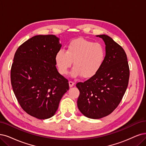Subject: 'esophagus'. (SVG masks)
Returning <instances> with one entry per match:
<instances>
[{
	"label": "esophagus",
	"instance_id": "esophagus-1",
	"mask_svg": "<svg viewBox=\"0 0 146 146\" xmlns=\"http://www.w3.org/2000/svg\"><path fill=\"white\" fill-rule=\"evenodd\" d=\"M68 84H69V87H72L74 85V83L73 82H72V81H69Z\"/></svg>",
	"mask_w": 146,
	"mask_h": 146
}]
</instances>
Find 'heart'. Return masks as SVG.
I'll return each mask as SVG.
<instances>
[{"mask_svg": "<svg viewBox=\"0 0 146 146\" xmlns=\"http://www.w3.org/2000/svg\"><path fill=\"white\" fill-rule=\"evenodd\" d=\"M105 55V48L100 43L79 38L69 43L67 50L59 49L56 52L55 62L59 73L63 76L68 74L73 62L72 76L90 79L99 72Z\"/></svg>", "mask_w": 146, "mask_h": 146, "instance_id": "heart-1", "label": "heart"}]
</instances>
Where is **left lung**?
Returning <instances> with one entry per match:
<instances>
[{"instance_id":"1","label":"left lung","mask_w":146,"mask_h":146,"mask_svg":"<svg viewBox=\"0 0 146 146\" xmlns=\"http://www.w3.org/2000/svg\"><path fill=\"white\" fill-rule=\"evenodd\" d=\"M105 44V59L95 76L79 82L80 94L77 104L82 114L92 119L110 114L119 105L127 89L129 68L123 48L106 35H96Z\"/></svg>"}]
</instances>
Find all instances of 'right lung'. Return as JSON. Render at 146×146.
<instances>
[{"label":"right lung","instance_id":"obj_1","mask_svg":"<svg viewBox=\"0 0 146 146\" xmlns=\"http://www.w3.org/2000/svg\"><path fill=\"white\" fill-rule=\"evenodd\" d=\"M62 44L55 35H36L16 51L11 70L14 94L23 110L38 119L53 116L68 80L56 67L55 55Z\"/></svg>","mask_w":146,"mask_h":146}]
</instances>
